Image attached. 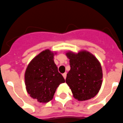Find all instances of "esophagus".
<instances>
[{
    "instance_id": "esophagus-1",
    "label": "esophagus",
    "mask_w": 123,
    "mask_h": 123,
    "mask_svg": "<svg viewBox=\"0 0 123 123\" xmlns=\"http://www.w3.org/2000/svg\"><path fill=\"white\" fill-rule=\"evenodd\" d=\"M63 78L65 79H66V77H67V73H66V72L63 74Z\"/></svg>"
}]
</instances>
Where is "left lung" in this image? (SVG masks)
<instances>
[{"label":"left lung","instance_id":"8db88e82","mask_svg":"<svg viewBox=\"0 0 123 123\" xmlns=\"http://www.w3.org/2000/svg\"><path fill=\"white\" fill-rule=\"evenodd\" d=\"M70 59V70L66 83L70 86L73 97L78 101L90 99L96 96L101 86L103 72L96 58L87 51L66 53Z\"/></svg>","mask_w":123,"mask_h":123}]
</instances>
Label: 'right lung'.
Listing matches in <instances>:
<instances>
[{"label":"right lung","instance_id":"1","mask_svg":"<svg viewBox=\"0 0 123 123\" xmlns=\"http://www.w3.org/2000/svg\"><path fill=\"white\" fill-rule=\"evenodd\" d=\"M54 53L45 50L33 58L25 73L27 93L40 103H47L53 99L60 84L65 82L58 71L53 60Z\"/></svg>","mask_w":123,"mask_h":123}]
</instances>
